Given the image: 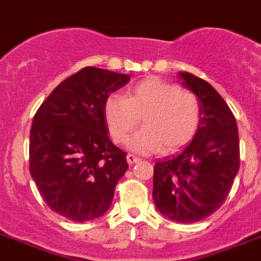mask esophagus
Segmentation results:
<instances>
[{
	"instance_id": "34e87169",
	"label": "esophagus",
	"mask_w": 261,
	"mask_h": 261,
	"mask_svg": "<svg viewBox=\"0 0 261 261\" xmlns=\"http://www.w3.org/2000/svg\"><path fill=\"white\" fill-rule=\"evenodd\" d=\"M138 161H141L139 160L138 157H136V155H133V154H127V162H128V165H134V163H137L138 162Z\"/></svg>"
}]
</instances>
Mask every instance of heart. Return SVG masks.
<instances>
[{"instance_id":"b5f03b06","label":"heart","mask_w":261,"mask_h":261,"mask_svg":"<svg viewBox=\"0 0 261 261\" xmlns=\"http://www.w3.org/2000/svg\"><path fill=\"white\" fill-rule=\"evenodd\" d=\"M142 117L144 127L129 141L138 153H171L195 138L201 122L197 96L177 85L149 77L124 96L113 94L104 104V118L112 139L124 143Z\"/></svg>"}]
</instances>
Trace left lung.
<instances>
[{
  "mask_svg": "<svg viewBox=\"0 0 261 261\" xmlns=\"http://www.w3.org/2000/svg\"><path fill=\"white\" fill-rule=\"evenodd\" d=\"M177 76L200 101V127L181 153L155 162L152 197L163 216L192 224L214 214L229 195L240 167L239 132L214 87L186 71Z\"/></svg>",
  "mask_w": 261,
  "mask_h": 261,
  "instance_id": "left-lung-1",
  "label": "left lung"
}]
</instances>
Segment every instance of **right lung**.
<instances>
[{
	"mask_svg": "<svg viewBox=\"0 0 261 261\" xmlns=\"http://www.w3.org/2000/svg\"><path fill=\"white\" fill-rule=\"evenodd\" d=\"M129 80L88 66L61 82L32 120L31 177L51 210L71 221L106 214L128 170L127 153L109 139L104 104Z\"/></svg>",
	"mask_w": 261,
	"mask_h": 261,
	"instance_id": "add662e5",
	"label": "right lung"
}]
</instances>
